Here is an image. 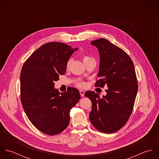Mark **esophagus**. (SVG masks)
<instances>
[{
    "instance_id": "34e87169",
    "label": "esophagus",
    "mask_w": 159,
    "mask_h": 159,
    "mask_svg": "<svg viewBox=\"0 0 159 159\" xmlns=\"http://www.w3.org/2000/svg\"><path fill=\"white\" fill-rule=\"evenodd\" d=\"M80 95H81V97H83V96L84 95V92L83 91V90H80Z\"/></svg>"
}]
</instances>
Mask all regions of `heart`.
I'll list each match as a JSON object with an SVG mask.
<instances>
[{
  "label": "heart",
  "instance_id": "heart-1",
  "mask_svg": "<svg viewBox=\"0 0 159 159\" xmlns=\"http://www.w3.org/2000/svg\"><path fill=\"white\" fill-rule=\"evenodd\" d=\"M91 59H93L91 58L90 57H89V56H85L83 57V62H86V61H89V60H91ZM71 62V59H69L68 61H67V62L66 68H67V69L70 67ZM77 85H78V86L81 87V88H83V87L85 86V84H84V83H82V82L78 83L77 84Z\"/></svg>",
  "mask_w": 159,
  "mask_h": 159
}]
</instances>
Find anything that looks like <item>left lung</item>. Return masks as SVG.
I'll list each match as a JSON object with an SVG mask.
<instances>
[{"mask_svg":"<svg viewBox=\"0 0 159 159\" xmlns=\"http://www.w3.org/2000/svg\"><path fill=\"white\" fill-rule=\"evenodd\" d=\"M91 45L100 54L99 80L95 86L107 85L108 89L102 98L94 91L84 93L92 102L89 119L98 130L111 134L125 124L132 112L138 91L136 73L129 55L108 40L100 39Z\"/></svg>","mask_w":159,"mask_h":159,"instance_id":"1","label":"left lung"}]
</instances>
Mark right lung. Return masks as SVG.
<instances>
[{
    "instance_id": "1",
    "label": "right lung",
    "mask_w": 159,
    "mask_h": 159,
    "mask_svg": "<svg viewBox=\"0 0 159 159\" xmlns=\"http://www.w3.org/2000/svg\"><path fill=\"white\" fill-rule=\"evenodd\" d=\"M78 49L64 43L41 46L23 65L20 75L21 100L31 123L42 132L54 135L68 125L70 111L81 95L75 88L60 93L54 82L66 71L67 62Z\"/></svg>"
}]
</instances>
